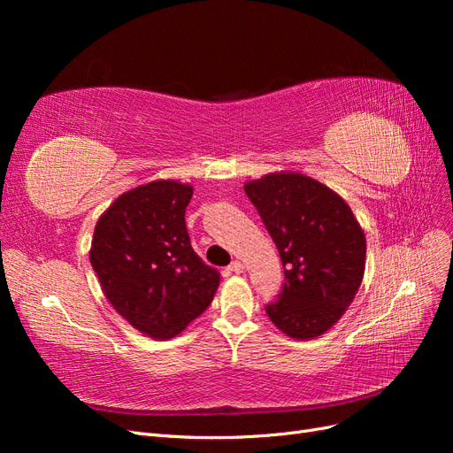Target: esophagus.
<instances>
[{
  "instance_id": "1",
  "label": "esophagus",
  "mask_w": 453,
  "mask_h": 453,
  "mask_svg": "<svg viewBox=\"0 0 453 453\" xmlns=\"http://www.w3.org/2000/svg\"><path fill=\"white\" fill-rule=\"evenodd\" d=\"M228 270L234 272V273H242L245 270V266H243V263H240V260H234V263L228 266Z\"/></svg>"
}]
</instances>
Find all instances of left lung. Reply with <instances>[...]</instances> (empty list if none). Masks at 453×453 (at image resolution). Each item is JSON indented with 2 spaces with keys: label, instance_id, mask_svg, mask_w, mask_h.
<instances>
[{
  "label": "left lung",
  "instance_id": "left-lung-1",
  "mask_svg": "<svg viewBox=\"0 0 453 453\" xmlns=\"http://www.w3.org/2000/svg\"><path fill=\"white\" fill-rule=\"evenodd\" d=\"M243 188L283 263V291L266 306L270 321L295 340L325 334L361 287L365 230L348 202L310 175L266 173Z\"/></svg>",
  "mask_w": 453,
  "mask_h": 453
}]
</instances>
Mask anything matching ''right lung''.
Returning <instances> with one entry per match:
<instances>
[{"label":"right lung","mask_w":453,"mask_h":453,"mask_svg":"<svg viewBox=\"0 0 453 453\" xmlns=\"http://www.w3.org/2000/svg\"><path fill=\"white\" fill-rule=\"evenodd\" d=\"M193 185L158 180L122 193L100 215L90 265L109 304L155 340L183 333L210 306L221 273L190 245Z\"/></svg>","instance_id":"add662e5"}]
</instances>
